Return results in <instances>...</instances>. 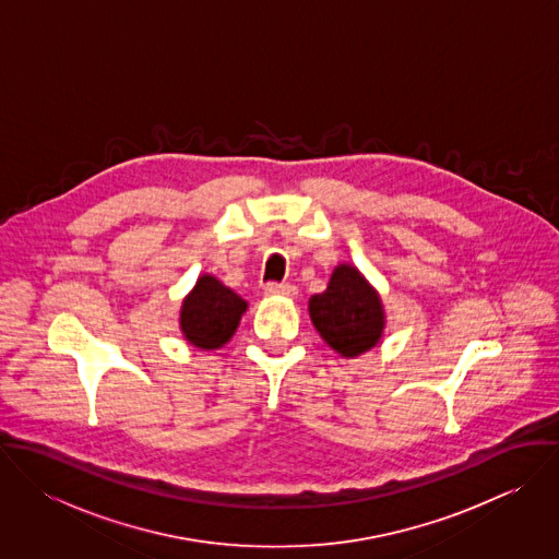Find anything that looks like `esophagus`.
I'll return each mask as SVG.
<instances>
[{
	"instance_id": "1",
	"label": "esophagus",
	"mask_w": 559,
	"mask_h": 559,
	"mask_svg": "<svg viewBox=\"0 0 559 559\" xmlns=\"http://www.w3.org/2000/svg\"><path fill=\"white\" fill-rule=\"evenodd\" d=\"M264 293L269 295V297H295L297 295V288L293 286V284H280V282H271V284H266V288H264Z\"/></svg>"
}]
</instances>
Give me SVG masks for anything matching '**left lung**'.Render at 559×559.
<instances>
[{"mask_svg": "<svg viewBox=\"0 0 559 559\" xmlns=\"http://www.w3.org/2000/svg\"><path fill=\"white\" fill-rule=\"evenodd\" d=\"M310 317L322 340L344 357L370 350L385 324L381 299L348 264H340L326 290L310 299Z\"/></svg>", "mask_w": 559, "mask_h": 559, "instance_id": "obj_1", "label": "left lung"}]
</instances>
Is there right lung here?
Masks as SVG:
<instances>
[{"label": "right lung", "instance_id": "add662e5", "mask_svg": "<svg viewBox=\"0 0 559 559\" xmlns=\"http://www.w3.org/2000/svg\"><path fill=\"white\" fill-rule=\"evenodd\" d=\"M247 304L213 275L198 280L191 295L182 301L180 329L198 348L224 346L239 326Z\"/></svg>", "mask_w": 559, "mask_h": 559}]
</instances>
